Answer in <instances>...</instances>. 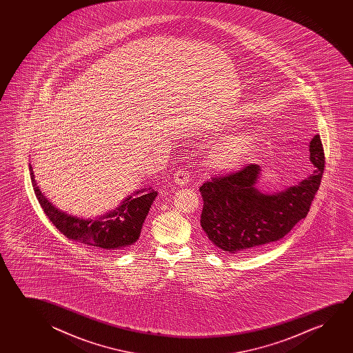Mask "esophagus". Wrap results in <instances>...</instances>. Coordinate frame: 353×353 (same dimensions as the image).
Here are the masks:
<instances>
[{"mask_svg":"<svg viewBox=\"0 0 353 353\" xmlns=\"http://www.w3.org/2000/svg\"><path fill=\"white\" fill-rule=\"evenodd\" d=\"M189 174L188 171L187 170L179 169V171H176V174H174V182L179 184V185H185V184L189 182Z\"/></svg>","mask_w":353,"mask_h":353,"instance_id":"34e87169","label":"esophagus"}]
</instances>
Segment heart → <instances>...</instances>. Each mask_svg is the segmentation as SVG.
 Segmentation results:
<instances>
[{
	"mask_svg": "<svg viewBox=\"0 0 353 353\" xmlns=\"http://www.w3.org/2000/svg\"><path fill=\"white\" fill-rule=\"evenodd\" d=\"M251 145L252 139L248 136H235L228 139L210 152V164L217 170L232 169L241 163Z\"/></svg>",
	"mask_w": 353,
	"mask_h": 353,
	"instance_id": "heart-1",
	"label": "heart"
}]
</instances>
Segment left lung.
<instances>
[{"instance_id": "1", "label": "left lung", "mask_w": 353, "mask_h": 353, "mask_svg": "<svg viewBox=\"0 0 353 353\" xmlns=\"http://www.w3.org/2000/svg\"><path fill=\"white\" fill-rule=\"evenodd\" d=\"M314 174L281 193L256 188L261 168L247 164L229 174H218L200 187L203 208L200 223L213 250L236 254L279 241L306 217L324 171L319 135L310 142Z\"/></svg>"}]
</instances>
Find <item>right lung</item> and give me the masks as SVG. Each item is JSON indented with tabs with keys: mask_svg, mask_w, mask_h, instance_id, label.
<instances>
[{
	"mask_svg": "<svg viewBox=\"0 0 353 353\" xmlns=\"http://www.w3.org/2000/svg\"><path fill=\"white\" fill-rule=\"evenodd\" d=\"M30 176L41 208L59 232L70 240L105 251L123 250L139 240L145 216L158 194L150 189L137 198H126L119 208L101 218L83 219L60 211L44 196L34 181L31 165Z\"/></svg>",
	"mask_w": 353,
	"mask_h": 353,
	"instance_id": "right-lung-1",
	"label": "right lung"
}]
</instances>
